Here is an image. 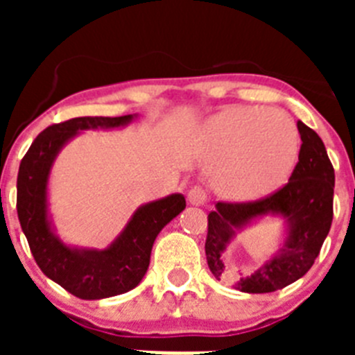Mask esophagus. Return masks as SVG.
Segmentation results:
<instances>
[{
	"mask_svg": "<svg viewBox=\"0 0 355 355\" xmlns=\"http://www.w3.org/2000/svg\"><path fill=\"white\" fill-rule=\"evenodd\" d=\"M206 200H208V193L200 184H193L190 190H188V202L193 206H202L206 205Z\"/></svg>",
	"mask_w": 355,
	"mask_h": 355,
	"instance_id": "esophagus-1",
	"label": "esophagus"
}]
</instances>
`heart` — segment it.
<instances>
[{
    "instance_id": "b5f03b06",
    "label": "heart",
    "mask_w": 355,
    "mask_h": 355,
    "mask_svg": "<svg viewBox=\"0 0 355 355\" xmlns=\"http://www.w3.org/2000/svg\"><path fill=\"white\" fill-rule=\"evenodd\" d=\"M215 184L234 199L274 192L291 174L299 155V133L281 110L231 108L209 126Z\"/></svg>"
}]
</instances>
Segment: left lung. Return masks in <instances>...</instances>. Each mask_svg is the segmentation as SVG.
Masks as SVG:
<instances>
[{"label":"left lung","mask_w":355,"mask_h":355,"mask_svg":"<svg viewBox=\"0 0 355 355\" xmlns=\"http://www.w3.org/2000/svg\"><path fill=\"white\" fill-rule=\"evenodd\" d=\"M302 146L290 181L270 196L249 202H216L208 215L206 259L218 281L227 277L222 254L241 225L252 218L275 213L286 216L290 234L277 256L270 258L249 277H241L234 288L245 293H270L283 290L302 277L318 258L332 224L334 167L324 142L304 122H297Z\"/></svg>","instance_id":"8db88e82"}]
</instances>
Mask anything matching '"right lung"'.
Masks as SVG:
<instances>
[{
	"label": "right lung",
	"instance_id": "add662e5",
	"mask_svg": "<svg viewBox=\"0 0 355 355\" xmlns=\"http://www.w3.org/2000/svg\"><path fill=\"white\" fill-rule=\"evenodd\" d=\"M131 119L133 115L76 117L53 124L33 140L19 165L17 216L31 254L44 274L78 299H106L133 290L149 268L158 233L187 206L181 193L142 206L105 250L71 249L51 233L46 187L58 150L78 131L124 126Z\"/></svg>",
	"mask_w": 355,
	"mask_h": 355
}]
</instances>
